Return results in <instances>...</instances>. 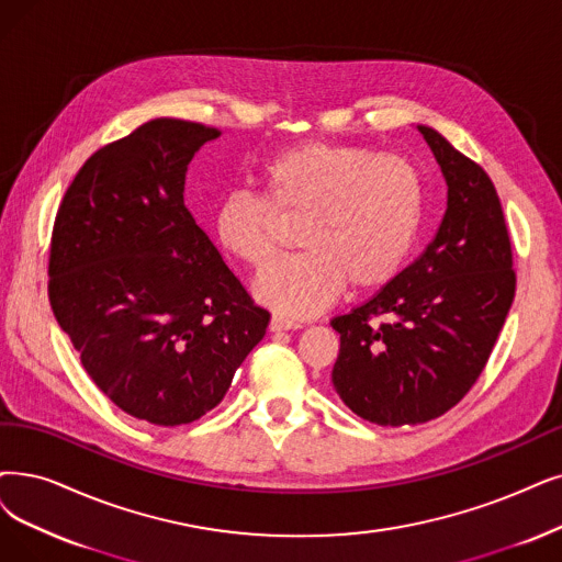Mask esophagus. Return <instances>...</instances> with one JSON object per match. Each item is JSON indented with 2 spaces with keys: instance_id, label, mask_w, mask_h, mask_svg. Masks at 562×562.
Masks as SVG:
<instances>
[{
  "instance_id": "1",
  "label": "esophagus",
  "mask_w": 562,
  "mask_h": 562,
  "mask_svg": "<svg viewBox=\"0 0 562 562\" xmlns=\"http://www.w3.org/2000/svg\"><path fill=\"white\" fill-rule=\"evenodd\" d=\"M302 323L300 321H290V318H283V316H272V321H269V329L272 331H283V329H300Z\"/></svg>"
}]
</instances>
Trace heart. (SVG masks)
<instances>
[{
    "label": "heart",
    "mask_w": 562,
    "mask_h": 562,
    "mask_svg": "<svg viewBox=\"0 0 562 562\" xmlns=\"http://www.w3.org/2000/svg\"><path fill=\"white\" fill-rule=\"evenodd\" d=\"M267 195L235 189L214 212L223 251L260 267L274 254L279 214L304 216V251L277 258L256 279L262 304L311 316L344 293L390 283L406 262L424 212V177L406 156L304 143L262 168Z\"/></svg>",
    "instance_id": "1"
}]
</instances>
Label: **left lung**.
Instances as JSON below:
<instances>
[{
    "label": "left lung",
    "instance_id": "left-lung-1",
    "mask_svg": "<svg viewBox=\"0 0 562 562\" xmlns=\"http://www.w3.org/2000/svg\"><path fill=\"white\" fill-rule=\"evenodd\" d=\"M417 128L447 182L440 228L373 300L331 321L341 334L334 390L380 426L422 424L454 408L482 375L516 290L491 177L438 131Z\"/></svg>",
    "mask_w": 562,
    "mask_h": 562
}]
</instances>
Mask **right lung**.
<instances>
[{
    "mask_svg": "<svg viewBox=\"0 0 562 562\" xmlns=\"http://www.w3.org/2000/svg\"><path fill=\"white\" fill-rule=\"evenodd\" d=\"M214 138L161 117L101 147L50 237V306L87 375L159 426L216 408L269 323L184 205L187 166Z\"/></svg>",
    "mask_w": 562,
    "mask_h": 562,
    "instance_id": "1",
    "label": "right lung"
}]
</instances>
